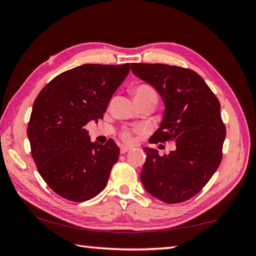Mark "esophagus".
<instances>
[{
  "mask_svg": "<svg viewBox=\"0 0 256 256\" xmlns=\"http://www.w3.org/2000/svg\"><path fill=\"white\" fill-rule=\"evenodd\" d=\"M128 150H131V148H128V146H124V145H122L121 148H120V153H121V154L128 153Z\"/></svg>",
  "mask_w": 256,
  "mask_h": 256,
  "instance_id": "obj_1",
  "label": "esophagus"
}]
</instances>
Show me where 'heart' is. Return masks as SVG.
Returning a JSON list of instances; mask_svg holds the SVG:
<instances>
[{
	"mask_svg": "<svg viewBox=\"0 0 256 256\" xmlns=\"http://www.w3.org/2000/svg\"><path fill=\"white\" fill-rule=\"evenodd\" d=\"M135 101H144V100H153L157 101V94L148 84H140L136 88L133 90ZM140 128H135V132H138ZM122 138L128 143H133L134 142V136L133 133L130 131H125L122 133Z\"/></svg>",
	"mask_w": 256,
	"mask_h": 256,
	"instance_id": "obj_1",
	"label": "heart"
}]
</instances>
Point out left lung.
I'll return each instance as SVG.
<instances>
[{
  "label": "left lung",
  "mask_w": 256,
  "mask_h": 256,
  "mask_svg": "<svg viewBox=\"0 0 256 256\" xmlns=\"http://www.w3.org/2000/svg\"><path fill=\"white\" fill-rule=\"evenodd\" d=\"M131 69L164 101V116L150 142L176 143V148L164 156L144 148L140 182L158 200L182 202L206 186L221 162L226 126L220 102L190 69L165 64H131Z\"/></svg>",
  "instance_id": "8db88e82"
}]
</instances>
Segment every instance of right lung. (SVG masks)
I'll return each instance as SVG.
<instances>
[{
	"label": "right lung",
	"mask_w": 256,
	"mask_h": 256,
	"mask_svg": "<svg viewBox=\"0 0 256 256\" xmlns=\"http://www.w3.org/2000/svg\"><path fill=\"white\" fill-rule=\"evenodd\" d=\"M130 64H86L47 84L32 104L27 136L45 182L62 198L81 202L106 187L120 148L91 142L84 126L103 118Z\"/></svg>",
	"instance_id": "obj_1"
}]
</instances>
